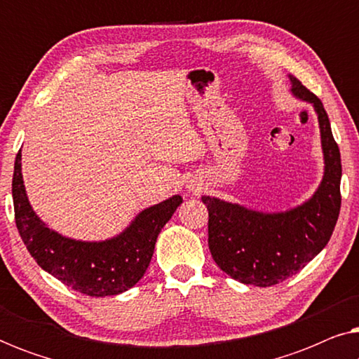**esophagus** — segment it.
I'll use <instances>...</instances> for the list:
<instances>
[{"mask_svg":"<svg viewBox=\"0 0 359 359\" xmlns=\"http://www.w3.org/2000/svg\"><path fill=\"white\" fill-rule=\"evenodd\" d=\"M189 191H191V193H193V194H198L199 191H201V188H199V186H189Z\"/></svg>","mask_w":359,"mask_h":359,"instance_id":"34e87169","label":"esophagus"}]
</instances>
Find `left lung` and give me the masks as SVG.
Returning <instances> with one entry per match:
<instances>
[{
    "label": "left lung",
    "instance_id": "left-lung-1",
    "mask_svg": "<svg viewBox=\"0 0 359 359\" xmlns=\"http://www.w3.org/2000/svg\"><path fill=\"white\" fill-rule=\"evenodd\" d=\"M291 91L317 112L323 178L311 199L284 212H259L203 196L209 210V250L217 266L243 284L268 287L301 271L325 248L341 205L340 150L322 101L296 76Z\"/></svg>",
    "mask_w": 359,
    "mask_h": 359
}]
</instances>
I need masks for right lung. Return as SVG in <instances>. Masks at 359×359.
I'll return each mask as SVG.
<instances>
[{"label":"right lung","mask_w":359,"mask_h":359,"mask_svg":"<svg viewBox=\"0 0 359 359\" xmlns=\"http://www.w3.org/2000/svg\"><path fill=\"white\" fill-rule=\"evenodd\" d=\"M13 203L16 227L39 266L68 287L91 297L116 296L135 286L149 268L156 237L183 203L180 194L137 214L117 237L83 242L48 229L34 212L24 188L21 150L14 161Z\"/></svg>","instance_id":"obj_1"}]
</instances>
